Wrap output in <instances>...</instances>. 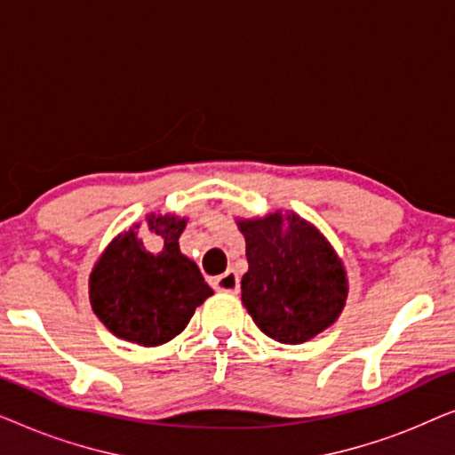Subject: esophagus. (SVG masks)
I'll use <instances>...</instances> for the list:
<instances>
[{
    "label": "esophagus",
    "instance_id": "34e87169",
    "mask_svg": "<svg viewBox=\"0 0 455 455\" xmlns=\"http://www.w3.org/2000/svg\"><path fill=\"white\" fill-rule=\"evenodd\" d=\"M213 288L217 291H226V294H238L240 279L235 275V271H226L223 275L213 279Z\"/></svg>",
    "mask_w": 455,
    "mask_h": 455
}]
</instances>
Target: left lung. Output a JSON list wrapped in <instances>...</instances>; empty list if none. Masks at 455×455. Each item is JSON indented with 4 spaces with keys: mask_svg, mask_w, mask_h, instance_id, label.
<instances>
[{
    "mask_svg": "<svg viewBox=\"0 0 455 455\" xmlns=\"http://www.w3.org/2000/svg\"><path fill=\"white\" fill-rule=\"evenodd\" d=\"M248 271L242 304L257 327L282 344H304L333 325L347 298L344 265L319 229L275 211L238 220Z\"/></svg>",
    "mask_w": 455,
    "mask_h": 455,
    "instance_id": "1",
    "label": "left lung"
}]
</instances>
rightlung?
Returning a JSON list of instances; mask_svg holds the SVG:
<instances>
[{"mask_svg": "<svg viewBox=\"0 0 455 455\" xmlns=\"http://www.w3.org/2000/svg\"><path fill=\"white\" fill-rule=\"evenodd\" d=\"M148 229L161 235V252H148L139 228L111 240L92 267L91 307L117 338L139 346H161L182 333L196 307L213 296L196 263L180 252L186 220L147 215Z\"/></svg>", "mask_w": 455, "mask_h": 455, "instance_id": "right-lung-1", "label": "right lung"}]
</instances>
